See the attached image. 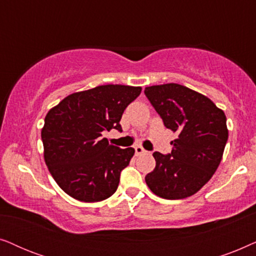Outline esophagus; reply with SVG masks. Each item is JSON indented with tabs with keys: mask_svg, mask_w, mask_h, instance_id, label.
Segmentation results:
<instances>
[{
	"mask_svg": "<svg viewBox=\"0 0 256 256\" xmlns=\"http://www.w3.org/2000/svg\"><path fill=\"white\" fill-rule=\"evenodd\" d=\"M144 152H146L144 149L142 148L141 146H135V154H136V156H138V155H142V154H144Z\"/></svg>",
	"mask_w": 256,
	"mask_h": 256,
	"instance_id": "34e87169",
	"label": "esophagus"
}]
</instances>
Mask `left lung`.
<instances>
[{
	"instance_id": "8db88e82",
	"label": "left lung",
	"mask_w": 256,
	"mask_h": 256,
	"mask_svg": "<svg viewBox=\"0 0 256 256\" xmlns=\"http://www.w3.org/2000/svg\"><path fill=\"white\" fill-rule=\"evenodd\" d=\"M144 94L164 126L178 134L170 154H152L156 166L146 176V185L164 199L190 197L218 169L228 140L225 113L208 98L178 84L146 87Z\"/></svg>"
}]
</instances>
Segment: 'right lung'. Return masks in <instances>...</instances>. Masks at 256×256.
<instances>
[{
    "mask_svg": "<svg viewBox=\"0 0 256 256\" xmlns=\"http://www.w3.org/2000/svg\"><path fill=\"white\" fill-rule=\"evenodd\" d=\"M141 87L104 85L73 93L48 110L42 129L44 158L60 188L80 202H94L116 191L134 148L110 146L102 132H122L120 120Z\"/></svg>",
    "mask_w": 256,
    "mask_h": 256,
    "instance_id": "add662e5",
    "label": "right lung"
}]
</instances>
